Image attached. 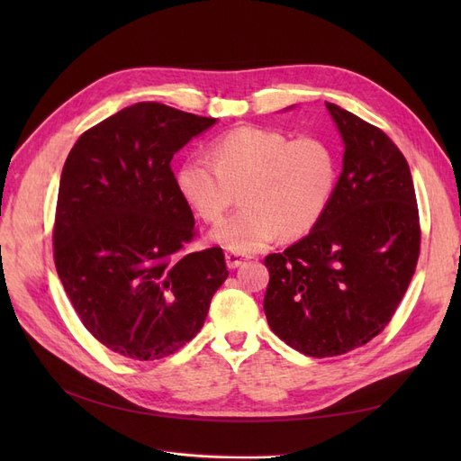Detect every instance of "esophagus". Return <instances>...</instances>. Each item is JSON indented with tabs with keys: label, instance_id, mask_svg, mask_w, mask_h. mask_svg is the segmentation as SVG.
Here are the masks:
<instances>
[{
	"label": "esophagus",
	"instance_id": "esophagus-1",
	"mask_svg": "<svg viewBox=\"0 0 461 461\" xmlns=\"http://www.w3.org/2000/svg\"><path fill=\"white\" fill-rule=\"evenodd\" d=\"M225 259H227V267H229V269L240 267V265L246 261V258H242V256H239V254H232V252H227V254H225Z\"/></svg>",
	"mask_w": 461,
	"mask_h": 461
}]
</instances>
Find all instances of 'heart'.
I'll list each match as a JSON object with an SVG mask.
<instances>
[{
    "instance_id": "heart-1",
    "label": "heart",
    "mask_w": 461,
    "mask_h": 461,
    "mask_svg": "<svg viewBox=\"0 0 461 461\" xmlns=\"http://www.w3.org/2000/svg\"><path fill=\"white\" fill-rule=\"evenodd\" d=\"M212 158H188L176 171L180 196L205 221H219L242 188L244 207L212 230L232 254H254L278 234L310 232L337 183L332 148L315 136L292 138L263 127H236L212 144Z\"/></svg>"
}]
</instances>
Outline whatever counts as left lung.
<instances>
[{
  "instance_id": "left-lung-1",
  "label": "left lung",
  "mask_w": 461,
  "mask_h": 461,
  "mask_svg": "<svg viewBox=\"0 0 461 461\" xmlns=\"http://www.w3.org/2000/svg\"><path fill=\"white\" fill-rule=\"evenodd\" d=\"M325 105L344 142L339 183L312 232L265 258L269 327L312 357L342 356L390 323L421 244L410 165L398 146L350 111Z\"/></svg>"
}]
</instances>
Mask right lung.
<instances>
[{"instance_id": "add662e5", "label": "right lung", "mask_w": 461, "mask_h": 461, "mask_svg": "<svg viewBox=\"0 0 461 461\" xmlns=\"http://www.w3.org/2000/svg\"><path fill=\"white\" fill-rule=\"evenodd\" d=\"M217 119L140 102L82 134L65 161L53 259L82 325L138 361L190 342L229 271L221 248L188 252L196 227L171 169Z\"/></svg>"}]
</instances>
